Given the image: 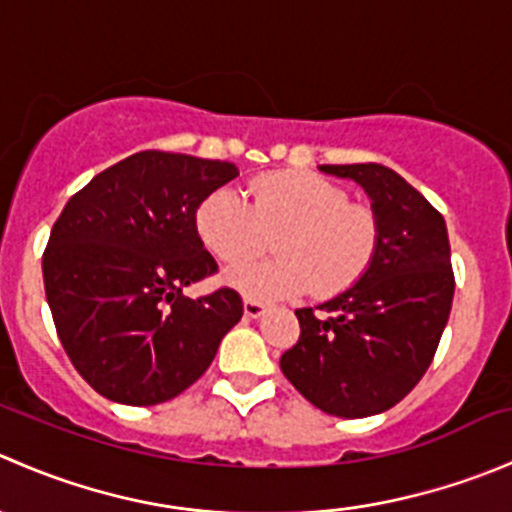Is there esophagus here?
Returning <instances> with one entry per match:
<instances>
[{
    "instance_id": "esophagus-1",
    "label": "esophagus",
    "mask_w": 512,
    "mask_h": 512,
    "mask_svg": "<svg viewBox=\"0 0 512 512\" xmlns=\"http://www.w3.org/2000/svg\"><path fill=\"white\" fill-rule=\"evenodd\" d=\"M242 312H245L247 319H260L262 314H265V304L252 302V299H245V302H242Z\"/></svg>"
}]
</instances>
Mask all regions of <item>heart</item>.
Returning <instances> with one entry per match:
<instances>
[{"instance_id": "obj_1", "label": "heart", "mask_w": 512, "mask_h": 512, "mask_svg": "<svg viewBox=\"0 0 512 512\" xmlns=\"http://www.w3.org/2000/svg\"><path fill=\"white\" fill-rule=\"evenodd\" d=\"M250 200L218 188L195 208L200 245L225 265V285L252 302L292 299L312 289L317 299L342 294L369 270L379 225L366 205L349 203L342 185L314 173H270L252 180ZM276 235L277 261L248 263Z\"/></svg>"}]
</instances>
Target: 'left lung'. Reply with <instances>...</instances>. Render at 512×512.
I'll return each mask as SVG.
<instances>
[{
	"label": "left lung",
	"mask_w": 512,
	"mask_h": 512,
	"mask_svg": "<svg viewBox=\"0 0 512 512\" xmlns=\"http://www.w3.org/2000/svg\"><path fill=\"white\" fill-rule=\"evenodd\" d=\"M354 180L379 225L374 260L337 297L297 309L299 342L280 369L294 389L339 418L389 411L421 381L453 302L446 220L396 170L379 163L319 165Z\"/></svg>",
	"instance_id": "8db88e82"
}]
</instances>
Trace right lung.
I'll use <instances>...</instances> for the list:
<instances>
[{
  "label": "right lung",
  "mask_w": 512,
  "mask_h": 512,
  "mask_svg": "<svg viewBox=\"0 0 512 512\" xmlns=\"http://www.w3.org/2000/svg\"><path fill=\"white\" fill-rule=\"evenodd\" d=\"M240 170L143 151L111 165L61 210L44 250L51 317L71 364L106 399L156 406L205 374L242 317L235 289L190 299L218 270L195 208Z\"/></svg>",
  "instance_id": "right-lung-1"
}]
</instances>
